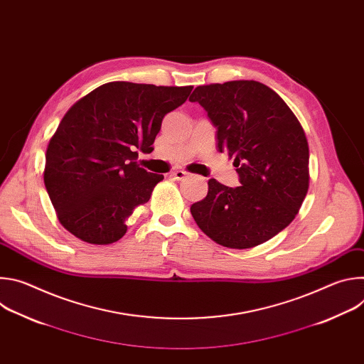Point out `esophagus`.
<instances>
[{"label": "esophagus", "mask_w": 364, "mask_h": 364, "mask_svg": "<svg viewBox=\"0 0 364 364\" xmlns=\"http://www.w3.org/2000/svg\"><path fill=\"white\" fill-rule=\"evenodd\" d=\"M171 176L174 177V180H177V181H181V180H184V178H187V177H188V173L178 170V171H174Z\"/></svg>", "instance_id": "34e87169"}]
</instances>
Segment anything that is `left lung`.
Here are the masks:
<instances>
[{
	"instance_id": "1",
	"label": "left lung",
	"mask_w": 364,
	"mask_h": 364,
	"mask_svg": "<svg viewBox=\"0 0 364 364\" xmlns=\"http://www.w3.org/2000/svg\"><path fill=\"white\" fill-rule=\"evenodd\" d=\"M198 102L216 128L219 152L235 159L239 187L209 180L190 212L198 228L232 249L261 245L284 230L308 191V142L282 97L264 83L232 80L197 86Z\"/></svg>"
}]
</instances>
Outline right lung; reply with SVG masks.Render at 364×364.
I'll return each mask as SVG.
<instances>
[{"label":"right lung","instance_id":"1","mask_svg":"<svg viewBox=\"0 0 364 364\" xmlns=\"http://www.w3.org/2000/svg\"><path fill=\"white\" fill-rule=\"evenodd\" d=\"M193 86L105 83L66 112L46 151L44 186L60 223L76 237L109 245L164 176L136 164L149 154L163 118Z\"/></svg>","mask_w":364,"mask_h":364}]
</instances>
